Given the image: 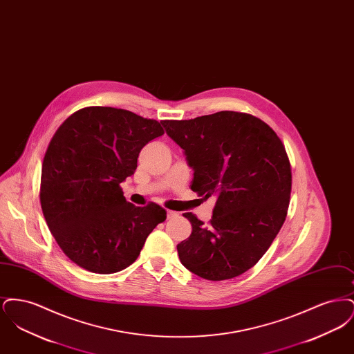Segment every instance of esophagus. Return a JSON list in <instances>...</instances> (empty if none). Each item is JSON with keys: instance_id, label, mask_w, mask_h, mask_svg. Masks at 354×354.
<instances>
[{"instance_id": "34e87169", "label": "esophagus", "mask_w": 354, "mask_h": 354, "mask_svg": "<svg viewBox=\"0 0 354 354\" xmlns=\"http://www.w3.org/2000/svg\"><path fill=\"white\" fill-rule=\"evenodd\" d=\"M178 216V214L176 212H174V211H167V219H174V218H176Z\"/></svg>"}]
</instances>
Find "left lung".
I'll use <instances>...</instances> for the list:
<instances>
[{
	"label": "left lung",
	"mask_w": 354,
	"mask_h": 354,
	"mask_svg": "<svg viewBox=\"0 0 354 354\" xmlns=\"http://www.w3.org/2000/svg\"><path fill=\"white\" fill-rule=\"evenodd\" d=\"M160 123L194 171L191 189L216 201L208 225L183 214L192 232L176 245L180 263L205 280L240 276L284 224L292 188L284 145L267 123L235 111Z\"/></svg>",
	"instance_id": "1"
}]
</instances>
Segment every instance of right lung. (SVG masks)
<instances>
[{"mask_svg":"<svg viewBox=\"0 0 354 354\" xmlns=\"http://www.w3.org/2000/svg\"><path fill=\"white\" fill-rule=\"evenodd\" d=\"M165 134L159 122L114 107H86L51 138L41 175V207L71 261L109 274L131 266L166 211L136 207L119 187L134 175L140 150Z\"/></svg>","mask_w":354,"mask_h":354,"instance_id":"right-lung-1","label":"right lung"}]
</instances>
